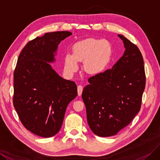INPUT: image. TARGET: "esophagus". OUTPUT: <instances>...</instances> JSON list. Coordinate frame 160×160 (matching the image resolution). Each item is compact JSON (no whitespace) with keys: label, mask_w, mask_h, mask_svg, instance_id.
<instances>
[{"label":"esophagus","mask_w":160,"mask_h":160,"mask_svg":"<svg viewBox=\"0 0 160 160\" xmlns=\"http://www.w3.org/2000/svg\"><path fill=\"white\" fill-rule=\"evenodd\" d=\"M82 90H83V87L82 85L78 86V96H81L82 93Z\"/></svg>","instance_id":"1"}]
</instances>
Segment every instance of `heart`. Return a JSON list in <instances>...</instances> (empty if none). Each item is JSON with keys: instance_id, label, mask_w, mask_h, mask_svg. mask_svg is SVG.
I'll use <instances>...</instances> for the list:
<instances>
[{"instance_id": "heart-1", "label": "heart", "mask_w": 160, "mask_h": 160, "mask_svg": "<svg viewBox=\"0 0 160 160\" xmlns=\"http://www.w3.org/2000/svg\"><path fill=\"white\" fill-rule=\"evenodd\" d=\"M112 53L110 43L105 40L88 38L74 44L72 54L64 56V68L72 74L78 68V61H83L84 70L89 74H97L109 63Z\"/></svg>"}]
</instances>
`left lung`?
<instances>
[{
	"label": "left lung",
	"instance_id": "8db88e82",
	"mask_svg": "<svg viewBox=\"0 0 160 160\" xmlns=\"http://www.w3.org/2000/svg\"><path fill=\"white\" fill-rule=\"evenodd\" d=\"M123 55L104 72L88 78L82 92L87 121L96 136H114L130 124L140 112L146 86L143 60L138 46L118 34Z\"/></svg>",
	"mask_w": 160,
	"mask_h": 160
}]
</instances>
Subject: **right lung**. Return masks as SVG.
Returning a JSON list of instances; mask_svg holds the SVG:
<instances>
[{"label": "right lung", "mask_w": 160, "mask_h": 160, "mask_svg": "<svg viewBox=\"0 0 160 160\" xmlns=\"http://www.w3.org/2000/svg\"><path fill=\"white\" fill-rule=\"evenodd\" d=\"M68 31L46 33L29 41L14 72L13 106L22 125L34 134L52 137L62 125L66 108L78 95L73 81L64 80L48 62Z\"/></svg>", "instance_id": "right-lung-1"}]
</instances>
